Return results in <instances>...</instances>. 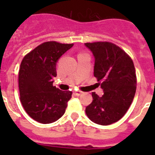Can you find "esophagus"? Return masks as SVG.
<instances>
[{
	"instance_id": "obj_1",
	"label": "esophagus",
	"mask_w": 155,
	"mask_h": 155,
	"mask_svg": "<svg viewBox=\"0 0 155 155\" xmlns=\"http://www.w3.org/2000/svg\"><path fill=\"white\" fill-rule=\"evenodd\" d=\"M81 93H82L81 91H75L74 92V94L75 95H77V96H78V95H80Z\"/></svg>"
}]
</instances>
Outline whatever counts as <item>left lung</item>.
I'll return each instance as SVG.
<instances>
[{
  "mask_svg": "<svg viewBox=\"0 0 155 155\" xmlns=\"http://www.w3.org/2000/svg\"><path fill=\"white\" fill-rule=\"evenodd\" d=\"M94 57V76L104 91L85 109L87 117L99 125H110L126 114L137 89V76L132 59L113 42H86Z\"/></svg>",
  "mask_w": 155,
  "mask_h": 155,
  "instance_id": "obj_1",
  "label": "left lung"
}]
</instances>
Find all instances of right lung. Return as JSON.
I'll list each match as a JSON object with an SVG mask.
<instances>
[{"label": "right lung", "instance_id": "obj_1", "mask_svg": "<svg viewBox=\"0 0 155 155\" xmlns=\"http://www.w3.org/2000/svg\"><path fill=\"white\" fill-rule=\"evenodd\" d=\"M74 46L45 42L25 56L18 72L21 105L27 114L40 124H51L64 114L72 91L53 85L59 58Z\"/></svg>", "mask_w": 155, "mask_h": 155}]
</instances>
